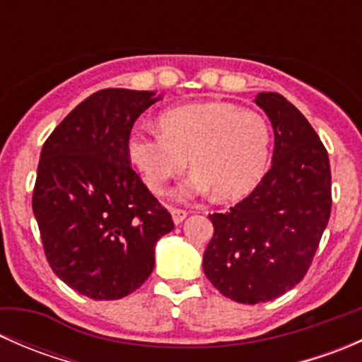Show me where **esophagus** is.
I'll return each mask as SVG.
<instances>
[{
	"instance_id": "obj_1",
	"label": "esophagus",
	"mask_w": 362,
	"mask_h": 362,
	"mask_svg": "<svg viewBox=\"0 0 362 362\" xmlns=\"http://www.w3.org/2000/svg\"><path fill=\"white\" fill-rule=\"evenodd\" d=\"M170 211H171V217H173L175 224H180V222H184V218L187 217V211L180 210V208H171Z\"/></svg>"
}]
</instances>
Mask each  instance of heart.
I'll return each mask as SVG.
<instances>
[{
	"mask_svg": "<svg viewBox=\"0 0 362 362\" xmlns=\"http://www.w3.org/2000/svg\"><path fill=\"white\" fill-rule=\"evenodd\" d=\"M126 154L147 187L163 194L191 159L194 173L175 191L177 199L215 192L222 202L250 194L264 178L272 158V129L261 113L228 101L170 108L159 129L134 127Z\"/></svg>",
	"mask_w": 362,
	"mask_h": 362,
	"instance_id": "b5f03b06",
	"label": "heart"
}]
</instances>
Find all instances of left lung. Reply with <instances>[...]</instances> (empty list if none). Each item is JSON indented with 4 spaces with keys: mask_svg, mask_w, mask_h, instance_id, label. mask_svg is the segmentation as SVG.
Segmentation results:
<instances>
[{
    "mask_svg": "<svg viewBox=\"0 0 362 362\" xmlns=\"http://www.w3.org/2000/svg\"><path fill=\"white\" fill-rule=\"evenodd\" d=\"M275 133L272 168L226 214L208 215L214 236L203 272L218 293L255 305L303 280L331 215L327 151L301 112L279 93H259Z\"/></svg>",
    "mask_w": 362,
    "mask_h": 362,
    "instance_id": "8db88e82",
    "label": "left lung"
}]
</instances>
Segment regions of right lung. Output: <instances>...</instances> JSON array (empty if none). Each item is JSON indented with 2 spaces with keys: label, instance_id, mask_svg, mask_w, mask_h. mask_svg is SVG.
<instances>
[{
  "label": "right lung",
  "instance_id": "obj_1",
  "mask_svg": "<svg viewBox=\"0 0 362 362\" xmlns=\"http://www.w3.org/2000/svg\"><path fill=\"white\" fill-rule=\"evenodd\" d=\"M152 90L103 89L64 117L42 147L33 214L52 272L76 293L119 299L154 269L175 228L126 154L133 124L160 100Z\"/></svg>",
  "mask_w": 362,
  "mask_h": 362
}]
</instances>
